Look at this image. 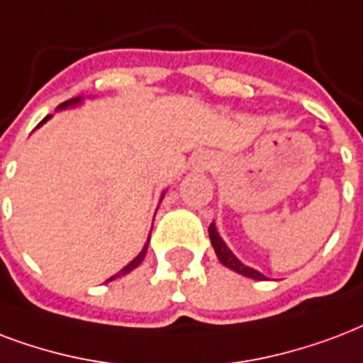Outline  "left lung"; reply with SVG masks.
I'll return each mask as SVG.
<instances>
[{
	"label": "left lung",
	"mask_w": 363,
	"mask_h": 363,
	"mask_svg": "<svg viewBox=\"0 0 363 363\" xmlns=\"http://www.w3.org/2000/svg\"><path fill=\"white\" fill-rule=\"evenodd\" d=\"M208 233H210V240H212L213 250H216V254H218V259H220L223 265L229 267V269H233V271L238 272V274H244V277L254 278V280H265V277H263L259 271H255V269H250V267L242 265V263H240V261L235 257V254H233L231 250L227 248V244L221 240L220 233H218V229H216V225H213V223H210V227H208Z\"/></svg>",
	"instance_id": "1"
}]
</instances>
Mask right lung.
Masks as SVG:
<instances>
[{
	"mask_svg": "<svg viewBox=\"0 0 363 363\" xmlns=\"http://www.w3.org/2000/svg\"><path fill=\"white\" fill-rule=\"evenodd\" d=\"M79 100H81V98H75V100H69V102H64V104H62V106H60V108H67V106H69V104H77V102H79ZM49 117H50V115H47V117H45V119L41 121V123H39L38 126L43 125L45 121L49 119ZM147 244H150V238H147ZM147 244H145V246H143V250H142V252H140V255H138V257H134V259H132L130 263H128V265H126L125 269H123V271H119V272H117V274H113V277L109 278V280H115V278L125 277V274H128V272H130V271H134V269H136V267L140 265V263H142L143 257H145V252H147ZM109 280H108V282H109Z\"/></svg>",
	"mask_w": 363,
	"mask_h": 363,
	"instance_id": "add662e5",
	"label": "right lung"
}]
</instances>
